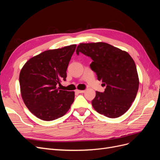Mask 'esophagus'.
Returning a JSON list of instances; mask_svg holds the SVG:
<instances>
[{
	"label": "esophagus",
	"instance_id": "obj_1",
	"mask_svg": "<svg viewBox=\"0 0 160 160\" xmlns=\"http://www.w3.org/2000/svg\"><path fill=\"white\" fill-rule=\"evenodd\" d=\"M75 91L77 92V93H83L85 91V90H79V89H77Z\"/></svg>",
	"mask_w": 160,
	"mask_h": 160
}]
</instances>
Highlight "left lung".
<instances>
[{
	"label": "left lung",
	"instance_id": "obj_1",
	"mask_svg": "<svg viewBox=\"0 0 160 160\" xmlns=\"http://www.w3.org/2000/svg\"><path fill=\"white\" fill-rule=\"evenodd\" d=\"M76 52L91 58L90 65L102 81L105 91H96L91 101L95 111L109 118L123 115L130 108L139 88L136 66L129 53L108 43L98 42L80 43Z\"/></svg>",
	"mask_w": 160,
	"mask_h": 160
}]
</instances>
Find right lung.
<instances>
[{
  "mask_svg": "<svg viewBox=\"0 0 160 160\" xmlns=\"http://www.w3.org/2000/svg\"><path fill=\"white\" fill-rule=\"evenodd\" d=\"M71 45L45 51L24 65L19 75L21 93L27 108L37 118L52 121L63 116L74 101L75 92L60 90L76 49Z\"/></svg>",
  "mask_w": 160,
  "mask_h": 160,
  "instance_id": "right-lung-1",
  "label": "right lung"
}]
</instances>
